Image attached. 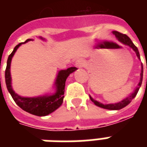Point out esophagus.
Masks as SVG:
<instances>
[{"instance_id": "1", "label": "esophagus", "mask_w": 147, "mask_h": 147, "mask_svg": "<svg viewBox=\"0 0 147 147\" xmlns=\"http://www.w3.org/2000/svg\"><path fill=\"white\" fill-rule=\"evenodd\" d=\"M76 66L78 67H82L83 66V62L82 60H80V59H79V60H77L76 61Z\"/></svg>"}]
</instances>
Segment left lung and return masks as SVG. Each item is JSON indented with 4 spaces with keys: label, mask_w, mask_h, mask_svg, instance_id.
I'll return each mask as SVG.
<instances>
[{
    "label": "left lung",
    "mask_w": 147,
    "mask_h": 147,
    "mask_svg": "<svg viewBox=\"0 0 147 147\" xmlns=\"http://www.w3.org/2000/svg\"><path fill=\"white\" fill-rule=\"evenodd\" d=\"M113 34H115V36L117 37V39L120 41V42H122L123 44L126 45H128L130 46L131 48H132V49L134 51L136 52V55L139 59H140V55H139V50H138V48L136 47V45L133 44V42H131V40L130 39V38L128 36H127L126 34H123L122 33H120L118 31H116L114 30L113 31ZM146 69H147V65H146ZM142 75H143V67H142H142H141V73H140V80H139V83L138 84V86L136 87V89L134 90V92L132 94H131L128 97H127L126 98L123 99L121 102H118V103H115V104H106V105H104L102 103H100L98 101H96L94 99H93L90 96V100L92 101L94 104H95L98 107H101V108L105 109H109V110H119V109H121L124 108L125 106L129 104L130 102L132 101V99L135 98L137 94V93L139 91V88L140 86L142 85Z\"/></svg>",
    "instance_id": "8db88e82"
}]
</instances>
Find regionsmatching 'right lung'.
Wrapping results in <instances>:
<instances>
[{"label": "right lung", "instance_id": "obj_1", "mask_svg": "<svg viewBox=\"0 0 147 147\" xmlns=\"http://www.w3.org/2000/svg\"><path fill=\"white\" fill-rule=\"evenodd\" d=\"M40 38L43 39L42 37ZM33 39H27L24 42L18 44L11 52V53L8 56V61H7V67L5 69V83L7 86L8 92L12 97V98L16 103L18 106H20L23 110L26 111L30 114H33L38 117H44L50 114L57 109L63 103L64 94V86L65 82L71 73L76 70L77 68L75 67H68L66 70H61L59 71L56 82V92L51 95H45L36 97V98H24L18 95L11 87V74H10V66H11V58L14 56L15 53L17 50V49L23 43L32 41Z\"/></svg>", "mask_w": 147, "mask_h": 147}]
</instances>
